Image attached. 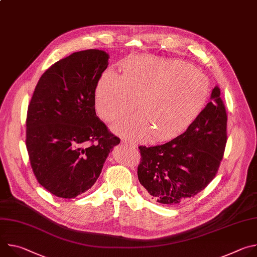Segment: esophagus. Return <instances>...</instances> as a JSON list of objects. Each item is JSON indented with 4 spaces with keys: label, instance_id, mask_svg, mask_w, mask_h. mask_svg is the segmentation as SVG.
<instances>
[{
    "label": "esophagus",
    "instance_id": "1",
    "mask_svg": "<svg viewBox=\"0 0 257 257\" xmlns=\"http://www.w3.org/2000/svg\"><path fill=\"white\" fill-rule=\"evenodd\" d=\"M122 144L126 145L127 148H129V149H135V148H136L135 143H134V142H132L131 140L127 139V138H122Z\"/></svg>",
    "mask_w": 257,
    "mask_h": 257
}]
</instances>
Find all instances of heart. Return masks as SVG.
Masks as SVG:
<instances>
[{"instance_id":"obj_1","label":"heart","mask_w":257,"mask_h":257,"mask_svg":"<svg viewBox=\"0 0 257 257\" xmlns=\"http://www.w3.org/2000/svg\"><path fill=\"white\" fill-rule=\"evenodd\" d=\"M205 75L191 65L154 56H139L122 65V75L106 70L95 88L99 117L114 121L134 105L138 113L117 122L116 132L158 140L173 138L197 117L206 99Z\"/></svg>"}]
</instances>
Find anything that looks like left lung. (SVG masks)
I'll return each mask as SVG.
<instances>
[{
  "mask_svg": "<svg viewBox=\"0 0 257 257\" xmlns=\"http://www.w3.org/2000/svg\"><path fill=\"white\" fill-rule=\"evenodd\" d=\"M215 86L211 101L187 130L156 146H139L140 184L162 204L178 205L194 197L215 177L227 143V113Z\"/></svg>",
  "mask_w": 257,
  "mask_h": 257,
  "instance_id": "obj_1",
  "label": "left lung"
}]
</instances>
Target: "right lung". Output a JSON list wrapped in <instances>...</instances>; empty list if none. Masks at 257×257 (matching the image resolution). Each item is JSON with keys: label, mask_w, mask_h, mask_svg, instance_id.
<instances>
[{"label": "right lung", "mask_w": 257, "mask_h": 257, "mask_svg": "<svg viewBox=\"0 0 257 257\" xmlns=\"http://www.w3.org/2000/svg\"><path fill=\"white\" fill-rule=\"evenodd\" d=\"M108 55L85 50L56 62L40 78L28 104L26 149L40 184L75 198L99 177L120 139L95 114V88Z\"/></svg>", "instance_id": "right-lung-1"}]
</instances>
